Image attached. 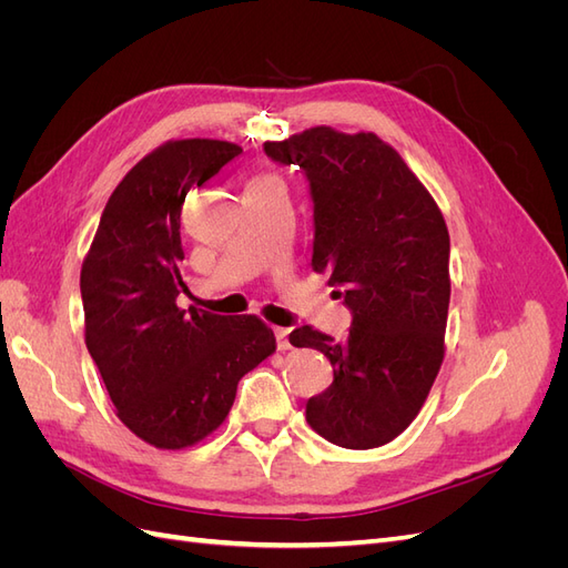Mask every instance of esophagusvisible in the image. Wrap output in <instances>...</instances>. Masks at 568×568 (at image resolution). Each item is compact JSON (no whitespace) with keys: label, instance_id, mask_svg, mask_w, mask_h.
Wrapping results in <instances>:
<instances>
[{"label":"esophagus","instance_id":"esophagus-1","mask_svg":"<svg viewBox=\"0 0 568 568\" xmlns=\"http://www.w3.org/2000/svg\"><path fill=\"white\" fill-rule=\"evenodd\" d=\"M288 334H291V329H286V326H274V338H277V348L280 351H288L291 348Z\"/></svg>","mask_w":568,"mask_h":568}]
</instances>
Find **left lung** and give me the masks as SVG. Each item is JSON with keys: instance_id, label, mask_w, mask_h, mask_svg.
Returning a JSON list of instances; mask_svg holds the SVG:
<instances>
[{"instance_id": "left-lung-1", "label": "left lung", "mask_w": 568, "mask_h": 568, "mask_svg": "<svg viewBox=\"0 0 568 568\" xmlns=\"http://www.w3.org/2000/svg\"><path fill=\"white\" fill-rule=\"evenodd\" d=\"M263 149L311 182L313 270L329 274L353 315L343 341L307 324L288 334L291 346L315 348L334 367L305 419L341 448H379L419 415L443 363L450 305L443 213L374 132L320 125Z\"/></svg>"}]
</instances>
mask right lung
Here are the masks:
<instances>
[{
    "label": "right lung",
    "instance_id": "right-lung-1",
    "mask_svg": "<svg viewBox=\"0 0 568 568\" xmlns=\"http://www.w3.org/2000/svg\"><path fill=\"white\" fill-rule=\"evenodd\" d=\"M242 146L165 142L115 186L80 272L84 343L118 419L153 448L182 450L225 422L244 374L274 353L255 315L178 307L182 205Z\"/></svg>",
    "mask_w": 568,
    "mask_h": 568
}]
</instances>
